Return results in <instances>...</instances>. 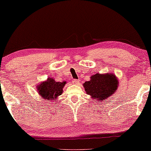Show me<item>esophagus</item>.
<instances>
[{"instance_id":"1","label":"esophagus","mask_w":151,"mask_h":151,"mask_svg":"<svg viewBox=\"0 0 151 151\" xmlns=\"http://www.w3.org/2000/svg\"><path fill=\"white\" fill-rule=\"evenodd\" d=\"M73 84H79V82H80V80H76V79H74V80H73Z\"/></svg>"}]
</instances>
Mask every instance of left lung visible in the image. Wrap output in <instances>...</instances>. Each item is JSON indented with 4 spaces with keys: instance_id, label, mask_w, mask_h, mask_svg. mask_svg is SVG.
Instances as JSON below:
<instances>
[{
    "instance_id": "8db88e82",
    "label": "left lung",
    "mask_w": 151,
    "mask_h": 151,
    "mask_svg": "<svg viewBox=\"0 0 151 151\" xmlns=\"http://www.w3.org/2000/svg\"><path fill=\"white\" fill-rule=\"evenodd\" d=\"M118 80L113 73H96L91 76L89 81L85 82L83 86L86 94L98 101L106 100L116 92Z\"/></svg>"
}]
</instances>
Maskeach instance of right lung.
I'll return each instance as SVG.
<instances>
[{
    "label": "right lung",
    "instance_id": "right-lung-1",
    "mask_svg": "<svg viewBox=\"0 0 151 151\" xmlns=\"http://www.w3.org/2000/svg\"><path fill=\"white\" fill-rule=\"evenodd\" d=\"M65 84L66 81L55 82L53 78H49L46 81L42 82L37 86V91L44 100H54L63 93V88Z\"/></svg>",
    "mask_w": 151,
    "mask_h": 151
}]
</instances>
